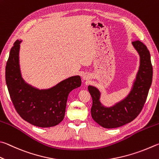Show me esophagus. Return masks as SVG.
<instances>
[{
    "label": "esophagus",
    "instance_id": "34e87169",
    "mask_svg": "<svg viewBox=\"0 0 159 159\" xmlns=\"http://www.w3.org/2000/svg\"><path fill=\"white\" fill-rule=\"evenodd\" d=\"M82 78H83V80H88L89 79V75L87 74L83 75Z\"/></svg>",
    "mask_w": 159,
    "mask_h": 159
}]
</instances>
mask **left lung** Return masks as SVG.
I'll return each instance as SVG.
<instances>
[{
	"mask_svg": "<svg viewBox=\"0 0 159 159\" xmlns=\"http://www.w3.org/2000/svg\"><path fill=\"white\" fill-rule=\"evenodd\" d=\"M132 44L140 55V62L132 90L126 98L112 107H105L100 101L101 93L98 89L88 87L93 101L91 116L100 126L106 129L120 127L134 120L143 110L151 87L153 68L150 53L140 40L133 41Z\"/></svg>",
	"mask_w": 159,
	"mask_h": 159,
	"instance_id": "8db88e82",
	"label": "left lung"
}]
</instances>
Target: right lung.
I'll return each mask as SVG.
<instances>
[{
  "label": "right lung",
  "mask_w": 159,
  "mask_h": 159,
  "mask_svg": "<svg viewBox=\"0 0 159 159\" xmlns=\"http://www.w3.org/2000/svg\"><path fill=\"white\" fill-rule=\"evenodd\" d=\"M21 40L11 48L5 67V81L16 112L24 120L43 128L54 126L63 121L70 92L81 86L79 75L72 76L48 89L39 90L21 77L19 52Z\"/></svg>",
  "instance_id": "add662e5"
}]
</instances>
